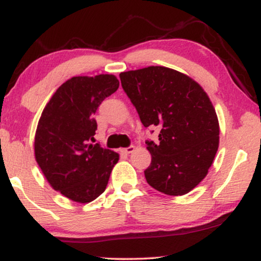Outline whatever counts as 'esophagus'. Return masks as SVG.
<instances>
[{
  "instance_id": "1",
  "label": "esophagus",
  "mask_w": 261,
  "mask_h": 261,
  "mask_svg": "<svg viewBox=\"0 0 261 261\" xmlns=\"http://www.w3.org/2000/svg\"><path fill=\"white\" fill-rule=\"evenodd\" d=\"M135 151V147L134 146H129V147H126V148H122L121 149V152L122 153H126V154H129V153H133Z\"/></svg>"
}]
</instances>
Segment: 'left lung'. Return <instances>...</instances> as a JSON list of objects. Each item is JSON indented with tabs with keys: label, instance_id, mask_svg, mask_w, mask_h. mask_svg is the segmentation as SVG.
I'll list each match as a JSON object with an SVG mask.
<instances>
[{
	"label": "left lung",
	"instance_id": "1",
	"mask_svg": "<svg viewBox=\"0 0 261 261\" xmlns=\"http://www.w3.org/2000/svg\"><path fill=\"white\" fill-rule=\"evenodd\" d=\"M121 84L144 126H159V142L146 141L152 155L147 183L181 196L208 174L219 148L220 126L209 96L197 82L165 66L120 73Z\"/></svg>",
	"mask_w": 261,
	"mask_h": 261
}]
</instances>
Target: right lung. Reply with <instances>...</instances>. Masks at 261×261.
Returning a JSON list of instances; mask_svg holds the SVG:
<instances>
[{"label":"right lung","mask_w":261,"mask_h":261,"mask_svg":"<svg viewBox=\"0 0 261 261\" xmlns=\"http://www.w3.org/2000/svg\"><path fill=\"white\" fill-rule=\"evenodd\" d=\"M120 82L114 74L78 76L57 89L42 110L34 154L49 185L71 201L89 203L103 194L119 154L94 142V115Z\"/></svg>","instance_id":"add662e5"}]
</instances>
